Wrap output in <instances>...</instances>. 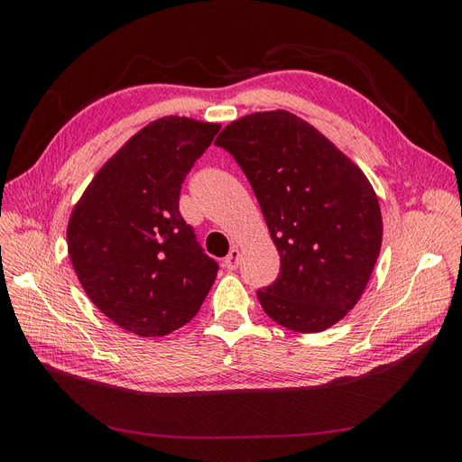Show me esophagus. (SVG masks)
<instances>
[{"instance_id": "obj_1", "label": "esophagus", "mask_w": 462, "mask_h": 462, "mask_svg": "<svg viewBox=\"0 0 462 462\" xmlns=\"http://www.w3.org/2000/svg\"><path fill=\"white\" fill-rule=\"evenodd\" d=\"M239 258H241L239 248H231L226 260H223V265H226L227 270H236V265H239Z\"/></svg>"}]
</instances>
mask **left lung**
Returning <instances> with one entry per match:
<instances>
[{"label": "left lung", "mask_w": 462, "mask_h": 462, "mask_svg": "<svg viewBox=\"0 0 462 462\" xmlns=\"http://www.w3.org/2000/svg\"><path fill=\"white\" fill-rule=\"evenodd\" d=\"M216 146L253 187L282 258L258 291L263 312L299 333L324 331L358 302L382 248V212L366 175L289 111L233 121Z\"/></svg>", "instance_id": "obj_1"}]
</instances>
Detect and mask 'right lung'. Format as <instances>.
Here are the masks:
<instances>
[{"label": "right lung", "instance_id": "right-lung-1", "mask_svg": "<svg viewBox=\"0 0 462 462\" xmlns=\"http://www.w3.org/2000/svg\"><path fill=\"white\" fill-rule=\"evenodd\" d=\"M217 123L163 117L138 131L82 194L67 226L69 258L90 300L141 337L190 321L219 265L179 212L180 185Z\"/></svg>", "mask_w": 462, "mask_h": 462}]
</instances>
